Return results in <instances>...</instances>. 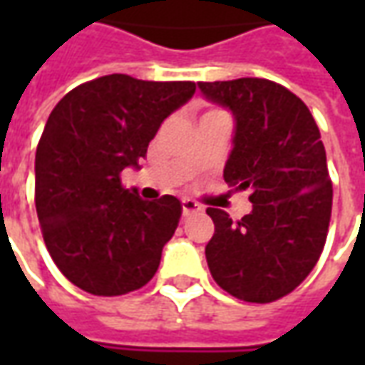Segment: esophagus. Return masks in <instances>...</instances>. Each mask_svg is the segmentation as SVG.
Listing matches in <instances>:
<instances>
[{
  "label": "esophagus",
  "instance_id": "esophagus-1",
  "mask_svg": "<svg viewBox=\"0 0 365 365\" xmlns=\"http://www.w3.org/2000/svg\"><path fill=\"white\" fill-rule=\"evenodd\" d=\"M199 211H203V207L195 203L193 199H183L182 201V213L183 217H187V215H193V213H199Z\"/></svg>",
  "mask_w": 365,
  "mask_h": 365
}]
</instances>
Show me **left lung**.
<instances>
[{
	"mask_svg": "<svg viewBox=\"0 0 365 365\" xmlns=\"http://www.w3.org/2000/svg\"><path fill=\"white\" fill-rule=\"evenodd\" d=\"M197 88L232 113L222 178L252 193V211L240 221L207 209L215 222L205 246L209 272L232 297L269 303L311 274L327 240L332 183L321 133L307 105L279 83L240 78Z\"/></svg>",
	"mask_w": 365,
	"mask_h": 365,
	"instance_id": "left-lung-1",
	"label": "left lung"
}]
</instances>
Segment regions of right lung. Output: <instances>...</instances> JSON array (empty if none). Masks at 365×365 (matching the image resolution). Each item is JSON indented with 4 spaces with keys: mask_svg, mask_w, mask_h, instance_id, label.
I'll return each mask as SVG.
<instances>
[{
    "mask_svg": "<svg viewBox=\"0 0 365 365\" xmlns=\"http://www.w3.org/2000/svg\"><path fill=\"white\" fill-rule=\"evenodd\" d=\"M193 93V82L111 74L52 109L36 146V215L52 260L80 289L125 295L156 274L182 205L174 195L144 201L120 185V172L138 168L160 125Z\"/></svg>",
    "mask_w": 365,
    "mask_h": 365,
    "instance_id": "add662e5",
    "label": "right lung"
}]
</instances>
